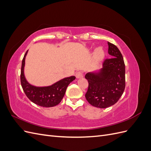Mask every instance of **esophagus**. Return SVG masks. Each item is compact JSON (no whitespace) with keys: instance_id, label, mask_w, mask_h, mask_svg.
<instances>
[{"instance_id":"esophagus-1","label":"esophagus","mask_w":151,"mask_h":151,"mask_svg":"<svg viewBox=\"0 0 151 151\" xmlns=\"http://www.w3.org/2000/svg\"><path fill=\"white\" fill-rule=\"evenodd\" d=\"M75 76H76L77 79L83 78V72H80V71H79V72H77L76 73Z\"/></svg>"}]
</instances>
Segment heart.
Segmentation results:
<instances>
[{
	"label": "heart",
	"instance_id": "b5f03b06",
	"mask_svg": "<svg viewBox=\"0 0 151 151\" xmlns=\"http://www.w3.org/2000/svg\"><path fill=\"white\" fill-rule=\"evenodd\" d=\"M104 57V52L102 47H98L96 48L94 52V63L98 64L101 62Z\"/></svg>",
	"mask_w": 151,
	"mask_h": 151
}]
</instances>
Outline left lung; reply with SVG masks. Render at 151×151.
Instances as JSON below:
<instances>
[{
	"instance_id": "left-lung-1",
	"label": "left lung",
	"mask_w": 151,
	"mask_h": 151,
	"mask_svg": "<svg viewBox=\"0 0 151 151\" xmlns=\"http://www.w3.org/2000/svg\"><path fill=\"white\" fill-rule=\"evenodd\" d=\"M108 53L113 57L104 60L103 68L85 76L89 86L85 97L92 106L106 108L115 104L125 88V66L116 46L108 42Z\"/></svg>"
}]
</instances>
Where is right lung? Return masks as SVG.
<instances>
[{
	"mask_svg": "<svg viewBox=\"0 0 151 151\" xmlns=\"http://www.w3.org/2000/svg\"><path fill=\"white\" fill-rule=\"evenodd\" d=\"M28 50L24 54L22 61L21 70V84L26 96L35 104L42 107H53L62 101L65 93L67 86L75 80V76L65 77L49 86L37 87L30 84L24 74L25 58Z\"/></svg>",
	"mask_w": 151,
	"mask_h": 151,
	"instance_id": "obj_1",
	"label": "right lung"
}]
</instances>
